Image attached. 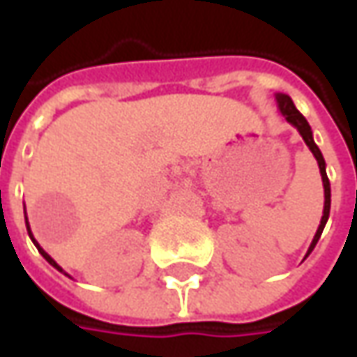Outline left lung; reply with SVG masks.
<instances>
[{"instance_id":"obj_1","label":"left lung","mask_w":357,"mask_h":357,"mask_svg":"<svg viewBox=\"0 0 357 357\" xmlns=\"http://www.w3.org/2000/svg\"><path fill=\"white\" fill-rule=\"evenodd\" d=\"M276 103H278V109H280L282 117L286 119L292 127H296V130L302 135L304 143L308 144V149L312 151V155L318 160V169H320V174H322V185H324V213L322 220H320V227L316 230L314 238H312V244H310L308 252L306 256H310V252L314 250V246L318 244V240L322 236V230L328 222V216H330V202H332V192H330V181H328V174H326V160L322 157V151L318 149V144L314 143V135H312V129H310L308 121L304 119V115L296 109V105L292 103V99L284 93H276ZM304 256V258H306Z\"/></svg>"}]
</instances>
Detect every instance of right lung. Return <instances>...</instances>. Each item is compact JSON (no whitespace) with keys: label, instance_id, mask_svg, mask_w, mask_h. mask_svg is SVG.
I'll return each mask as SVG.
<instances>
[{"label":"right lung","instance_id":"1","mask_svg":"<svg viewBox=\"0 0 357 357\" xmlns=\"http://www.w3.org/2000/svg\"><path fill=\"white\" fill-rule=\"evenodd\" d=\"M25 225H27V232H29V236H31V240H33V244H35V246H37V250H39V254H41V256H43V258L47 260V262H49V264H51V266L57 268V270H59V272H63L65 276H69V274H67V272H65V270H63V268L59 266V264H57V262H55V260H53V258H51V256H49V254L45 252L43 248H41V246H39V244H37V240L33 238V234H31V230H29V222H25ZM69 278H71V276H69Z\"/></svg>","mask_w":357,"mask_h":357}]
</instances>
